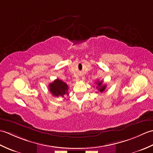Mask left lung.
<instances>
[{
	"mask_svg": "<svg viewBox=\"0 0 153 153\" xmlns=\"http://www.w3.org/2000/svg\"><path fill=\"white\" fill-rule=\"evenodd\" d=\"M96 84H97V86L96 87V89H97V93L99 92L102 93L105 90L106 85H105V84H102V81H100V82L97 81L96 82Z\"/></svg>",
	"mask_w": 153,
	"mask_h": 153,
	"instance_id": "obj_1",
	"label": "left lung"
}]
</instances>
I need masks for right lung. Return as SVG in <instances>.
Masks as SVG:
<instances>
[{
    "label": "right lung",
    "instance_id": "1",
    "mask_svg": "<svg viewBox=\"0 0 153 153\" xmlns=\"http://www.w3.org/2000/svg\"><path fill=\"white\" fill-rule=\"evenodd\" d=\"M48 87L51 93L54 97H64L65 95H68V86L60 79H55L53 83L49 84Z\"/></svg>",
    "mask_w": 153,
    "mask_h": 153
}]
</instances>
